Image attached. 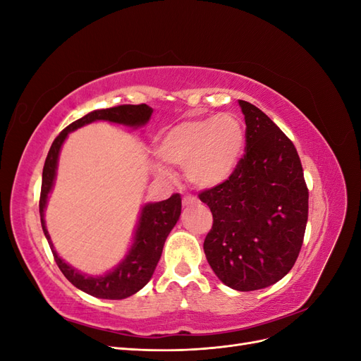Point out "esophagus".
<instances>
[{
  "instance_id": "obj_1",
  "label": "esophagus",
  "mask_w": 361,
  "mask_h": 361,
  "mask_svg": "<svg viewBox=\"0 0 361 361\" xmlns=\"http://www.w3.org/2000/svg\"><path fill=\"white\" fill-rule=\"evenodd\" d=\"M199 200H197V197H194L192 194H188V195H185L183 197V200H182V203H183V206H190V204H195L197 203Z\"/></svg>"
}]
</instances>
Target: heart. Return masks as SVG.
I'll use <instances>...</instances> for the list:
<instances>
[{
  "label": "heart",
  "instance_id": "obj_1",
  "mask_svg": "<svg viewBox=\"0 0 361 361\" xmlns=\"http://www.w3.org/2000/svg\"><path fill=\"white\" fill-rule=\"evenodd\" d=\"M245 134L233 114L194 118L170 128L157 146L158 158L167 166L185 169L187 178L199 187L224 182L244 155ZM161 176L169 171L158 166Z\"/></svg>",
  "mask_w": 361,
  "mask_h": 361
}]
</instances>
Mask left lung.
Returning <instances> with one entry per match:
<instances>
[{"mask_svg":"<svg viewBox=\"0 0 361 361\" xmlns=\"http://www.w3.org/2000/svg\"><path fill=\"white\" fill-rule=\"evenodd\" d=\"M245 154L224 182L199 192L212 228L203 250L224 285L257 290L274 285L297 262L309 216L302 166L285 133L247 101Z\"/></svg>","mask_w":361,"mask_h":361,"instance_id":"8db88e82","label":"left lung"}]
</instances>
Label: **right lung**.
<instances>
[{"instance_id":"right-lung-1","label":"right lung","mask_w":361,"mask_h":361,"mask_svg":"<svg viewBox=\"0 0 361 361\" xmlns=\"http://www.w3.org/2000/svg\"><path fill=\"white\" fill-rule=\"evenodd\" d=\"M152 110L146 104L140 105H117L105 110H96L87 116L75 120L73 123L64 128L61 133L54 140V143L48 152V157L43 166L42 173V190L39 200V212L43 233H45L54 260L59 265L60 271L64 274L75 288L84 290L85 293L93 295L96 298L104 300H123L138 292L141 288L147 285L152 274L158 265V260L162 255L164 243L171 232L174 224L178 223L182 207L180 194H173L170 199L158 203H149L141 211L138 227L134 238V244L130 247L126 259L114 271L108 272L101 277H89L69 267L66 262L61 260L60 256L54 250V245L49 239L45 220H43V211H45L48 194L52 188L54 178H56L57 159L63 141L66 140L71 130L78 129L94 120H108V122L122 123L128 126L145 125L150 118Z\"/></svg>"}]
</instances>
